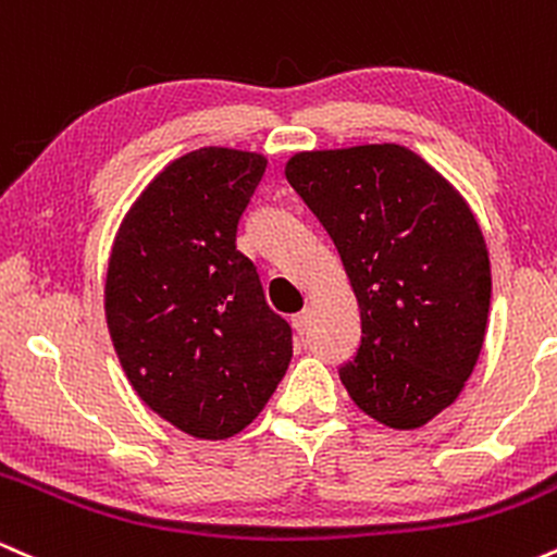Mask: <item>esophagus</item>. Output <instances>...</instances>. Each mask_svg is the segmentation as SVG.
Here are the masks:
<instances>
[{"label":"esophagus","instance_id":"1","mask_svg":"<svg viewBox=\"0 0 557 557\" xmlns=\"http://www.w3.org/2000/svg\"><path fill=\"white\" fill-rule=\"evenodd\" d=\"M293 327H296L298 335H306V332H309V327H311V311L309 309L298 311V314L293 317Z\"/></svg>","mask_w":557,"mask_h":557}]
</instances>
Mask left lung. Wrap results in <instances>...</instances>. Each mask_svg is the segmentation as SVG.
<instances>
[{
  "label": "left lung",
  "mask_w": 557,
  "mask_h": 557,
  "mask_svg": "<svg viewBox=\"0 0 557 557\" xmlns=\"http://www.w3.org/2000/svg\"><path fill=\"white\" fill-rule=\"evenodd\" d=\"M285 177L335 240L361 311L341 367L350 400L389 430L456 403L490 314V253L466 198L398 144L298 151Z\"/></svg>",
  "instance_id": "8db88e82"
}]
</instances>
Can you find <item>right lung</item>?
<instances>
[{
  "label": "right lung",
  "mask_w": 557,
  "mask_h": 557,
  "mask_svg": "<svg viewBox=\"0 0 557 557\" xmlns=\"http://www.w3.org/2000/svg\"><path fill=\"white\" fill-rule=\"evenodd\" d=\"M267 170L257 151L207 146L140 190L114 235L107 327L138 398L198 440L246 430L293 356L267 306L238 220Z\"/></svg>",
  "instance_id": "1"
}]
</instances>
